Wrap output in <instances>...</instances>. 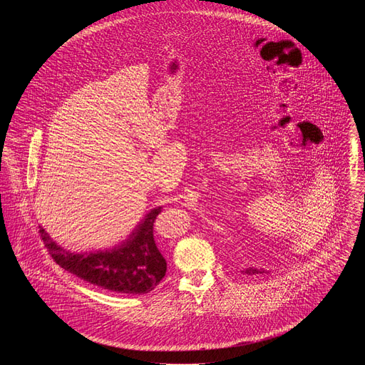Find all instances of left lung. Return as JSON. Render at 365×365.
Masks as SVG:
<instances>
[{
  "label": "left lung",
  "mask_w": 365,
  "mask_h": 365,
  "mask_svg": "<svg viewBox=\"0 0 365 365\" xmlns=\"http://www.w3.org/2000/svg\"><path fill=\"white\" fill-rule=\"evenodd\" d=\"M244 273H245V274H250V276H252V274H262V273H264V272L250 267V269H245V272H244Z\"/></svg>",
  "instance_id": "left-lung-1"
}]
</instances>
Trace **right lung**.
Wrapping results in <instances>:
<instances>
[{"instance_id":"right-lung-1","label":"right lung","mask_w":365,"mask_h":365,"mask_svg":"<svg viewBox=\"0 0 365 365\" xmlns=\"http://www.w3.org/2000/svg\"><path fill=\"white\" fill-rule=\"evenodd\" d=\"M162 207H154L121 245L98 252L73 254L51 241L40 227L38 232L53 262L66 272L106 290L144 294L165 277L168 264L155 245L153 224Z\"/></svg>"}]
</instances>
